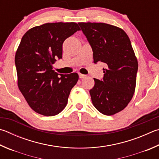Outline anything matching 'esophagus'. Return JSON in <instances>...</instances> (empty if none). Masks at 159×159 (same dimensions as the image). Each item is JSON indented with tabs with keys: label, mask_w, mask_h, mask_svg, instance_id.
<instances>
[{
	"label": "esophagus",
	"mask_w": 159,
	"mask_h": 159,
	"mask_svg": "<svg viewBox=\"0 0 159 159\" xmlns=\"http://www.w3.org/2000/svg\"><path fill=\"white\" fill-rule=\"evenodd\" d=\"M79 78H80V79H82V78H84V77H85V76H86V75H85V74H82L79 73Z\"/></svg>",
	"instance_id": "34e87169"
}]
</instances>
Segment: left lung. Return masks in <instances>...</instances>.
Here are the masks:
<instances>
[{"mask_svg": "<svg viewBox=\"0 0 159 159\" xmlns=\"http://www.w3.org/2000/svg\"><path fill=\"white\" fill-rule=\"evenodd\" d=\"M93 51L94 63L104 62L102 80L96 79L89 90L92 103L101 113L112 115L125 109L135 92L138 60L122 28L105 23H79Z\"/></svg>", "mask_w": 159, "mask_h": 159, "instance_id": "8db88e82", "label": "left lung"}]
</instances>
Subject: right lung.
I'll return each instance as SVG.
<instances>
[{"instance_id":"add662e5","label":"right lung","mask_w":159,"mask_h":159,"mask_svg":"<svg viewBox=\"0 0 159 159\" xmlns=\"http://www.w3.org/2000/svg\"><path fill=\"white\" fill-rule=\"evenodd\" d=\"M80 30L76 23H47L30 28L23 36L15 55L17 84L28 104L44 116L60 113L67 106L77 73L57 74L53 70L62 57L65 40Z\"/></svg>"}]
</instances>
